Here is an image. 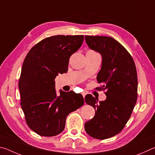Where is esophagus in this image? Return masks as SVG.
<instances>
[{
	"label": "esophagus",
	"mask_w": 155,
	"mask_h": 155,
	"mask_svg": "<svg viewBox=\"0 0 155 155\" xmlns=\"http://www.w3.org/2000/svg\"><path fill=\"white\" fill-rule=\"evenodd\" d=\"M82 95L83 96V98H85V96L86 95V92H85V91H83V92H82Z\"/></svg>",
	"instance_id": "obj_1"
}]
</instances>
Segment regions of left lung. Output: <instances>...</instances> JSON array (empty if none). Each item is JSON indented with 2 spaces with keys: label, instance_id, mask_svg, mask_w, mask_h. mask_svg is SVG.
I'll return each instance as SVG.
<instances>
[{
  "label": "left lung",
  "instance_id": "8db88e82",
  "mask_svg": "<svg viewBox=\"0 0 155 155\" xmlns=\"http://www.w3.org/2000/svg\"><path fill=\"white\" fill-rule=\"evenodd\" d=\"M85 39L89 48L101 54L102 66L96 78L107 96L103 101L85 96V103L96 112L85 122V130L91 137L105 140L121 132L130 118L137 98V70L132 57L115 39L90 35Z\"/></svg>",
  "mask_w": 155,
  "mask_h": 155
}]
</instances>
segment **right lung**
<instances>
[{
	"label": "right lung",
	"instance_id": "obj_1",
	"mask_svg": "<svg viewBox=\"0 0 155 155\" xmlns=\"http://www.w3.org/2000/svg\"><path fill=\"white\" fill-rule=\"evenodd\" d=\"M83 35H54L41 40L28 52L18 83L26 122L37 134L52 137L64 130L68 114L84 104L81 94L59 90L54 78L68 71L69 59L82 45Z\"/></svg>",
	"mask_w": 155,
	"mask_h": 155
}]
</instances>
